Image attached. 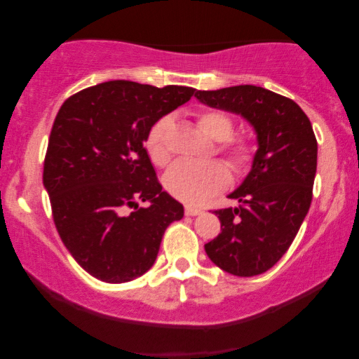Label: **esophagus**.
<instances>
[{
	"instance_id": "obj_1",
	"label": "esophagus",
	"mask_w": 359,
	"mask_h": 359,
	"mask_svg": "<svg viewBox=\"0 0 359 359\" xmlns=\"http://www.w3.org/2000/svg\"><path fill=\"white\" fill-rule=\"evenodd\" d=\"M184 212H186V215H199L203 210H201L199 208H193V205H186Z\"/></svg>"
}]
</instances>
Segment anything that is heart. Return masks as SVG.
<instances>
[{
  "mask_svg": "<svg viewBox=\"0 0 359 359\" xmlns=\"http://www.w3.org/2000/svg\"><path fill=\"white\" fill-rule=\"evenodd\" d=\"M198 126L209 139L222 142L219 151L235 173H242L250 166L255 156V145L248 137H232L235 130L233 119L222 111H205L198 116ZM171 119L163 117L155 122L147 135V151L155 165L163 166L170 160L168 137ZM230 181L227 166L220 161L191 163L176 161L165 175V188L176 199L186 204H203L219 191L227 188Z\"/></svg>",
  "mask_w": 359,
  "mask_h": 359,
  "instance_id": "1",
  "label": "heart"
}]
</instances>
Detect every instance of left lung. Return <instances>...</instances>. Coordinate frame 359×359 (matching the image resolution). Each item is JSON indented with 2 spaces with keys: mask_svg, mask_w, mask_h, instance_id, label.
Returning <instances> with one entry per match:
<instances>
[{
  "mask_svg": "<svg viewBox=\"0 0 359 359\" xmlns=\"http://www.w3.org/2000/svg\"><path fill=\"white\" fill-rule=\"evenodd\" d=\"M194 96L215 109L240 114L257 134L252 170L229 194L238 208L214 210L222 232L204 245L220 269L233 276H257L283 258L311 208L316 134L296 102L262 86L196 91Z\"/></svg>",
  "mask_w": 359,
  "mask_h": 359,
  "instance_id": "obj_1",
  "label": "left lung"
}]
</instances>
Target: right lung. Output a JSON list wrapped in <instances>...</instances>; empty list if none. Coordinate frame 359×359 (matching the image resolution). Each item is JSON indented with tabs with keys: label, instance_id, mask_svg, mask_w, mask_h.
<instances>
[{
	"label": "right lung",
	"instance_id": "1",
	"mask_svg": "<svg viewBox=\"0 0 359 359\" xmlns=\"http://www.w3.org/2000/svg\"><path fill=\"white\" fill-rule=\"evenodd\" d=\"M194 93L114 80L62 104L43 186L63 245L91 276L112 284L142 276L154 266L166 227L183 219V205L161 191L144 142L156 121Z\"/></svg>",
	"mask_w": 359,
	"mask_h": 359
}]
</instances>
